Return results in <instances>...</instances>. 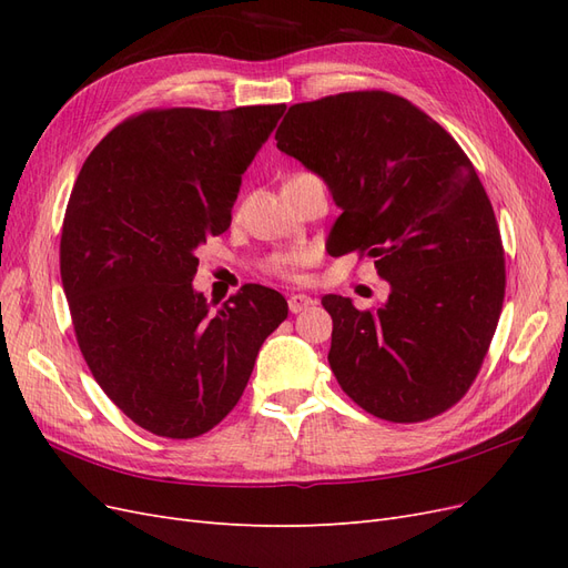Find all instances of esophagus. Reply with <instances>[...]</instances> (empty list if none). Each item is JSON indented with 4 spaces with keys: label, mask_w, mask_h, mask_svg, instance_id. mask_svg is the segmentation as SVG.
<instances>
[{
    "label": "esophagus",
    "mask_w": 568,
    "mask_h": 568,
    "mask_svg": "<svg viewBox=\"0 0 568 568\" xmlns=\"http://www.w3.org/2000/svg\"><path fill=\"white\" fill-rule=\"evenodd\" d=\"M311 305H315V301L311 296H305V294H291L288 296V311L294 313V315L307 311V307H311Z\"/></svg>",
    "instance_id": "esophagus-1"
}]
</instances>
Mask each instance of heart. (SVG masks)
<instances>
[{"label": "heart", "instance_id": "1", "mask_svg": "<svg viewBox=\"0 0 568 568\" xmlns=\"http://www.w3.org/2000/svg\"><path fill=\"white\" fill-rule=\"evenodd\" d=\"M307 255L303 251H288V253H277L267 261V272L280 274V277H296L298 267L305 265Z\"/></svg>", "mask_w": 568, "mask_h": 568}]
</instances>
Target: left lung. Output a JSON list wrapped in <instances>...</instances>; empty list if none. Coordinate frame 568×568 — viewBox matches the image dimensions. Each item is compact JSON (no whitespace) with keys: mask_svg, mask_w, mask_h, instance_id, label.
Listing matches in <instances>:
<instances>
[{"mask_svg":"<svg viewBox=\"0 0 568 568\" xmlns=\"http://www.w3.org/2000/svg\"><path fill=\"white\" fill-rule=\"evenodd\" d=\"M277 149L320 175L341 209L336 255L374 257L376 311L324 296L341 388L386 422H424L474 384L505 301V251L467 153L407 99L343 92L291 106Z\"/></svg>","mask_w":568,"mask_h":568,"instance_id":"obj_1","label":"left lung"}]
</instances>
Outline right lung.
<instances>
[{"label": "right lung", "instance_id": "1", "mask_svg": "<svg viewBox=\"0 0 568 568\" xmlns=\"http://www.w3.org/2000/svg\"><path fill=\"white\" fill-rule=\"evenodd\" d=\"M284 104L151 109L84 161L61 232V282L97 384L165 438H196L242 398L280 291L246 284L217 311L192 280L196 248L230 227L242 175Z\"/></svg>", "mask_w": 568, "mask_h": 568}]
</instances>
